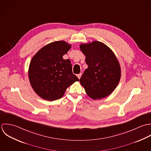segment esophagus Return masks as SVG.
I'll list each match as a JSON object with an SVG mask.
<instances>
[{"label":"esophagus","mask_w":151,"mask_h":151,"mask_svg":"<svg viewBox=\"0 0 151 151\" xmlns=\"http://www.w3.org/2000/svg\"><path fill=\"white\" fill-rule=\"evenodd\" d=\"M81 76H82V74H81V73H79V74H78V75H77V76H78V78L79 79L81 78Z\"/></svg>","instance_id":"obj_1"}]
</instances>
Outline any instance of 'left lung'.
<instances>
[{
  "instance_id": "left-lung-1",
  "label": "left lung",
  "mask_w": 151,
  "mask_h": 151,
  "mask_svg": "<svg viewBox=\"0 0 151 151\" xmlns=\"http://www.w3.org/2000/svg\"><path fill=\"white\" fill-rule=\"evenodd\" d=\"M80 48L88 66L80 79L81 85L92 99L108 96L120 80V66L115 54L109 47L97 41L82 44Z\"/></svg>"
}]
</instances>
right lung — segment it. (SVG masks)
I'll return each mask as SVG.
<instances>
[{"label": "right lung", "instance_id": "right-lung-1", "mask_svg": "<svg viewBox=\"0 0 151 151\" xmlns=\"http://www.w3.org/2000/svg\"><path fill=\"white\" fill-rule=\"evenodd\" d=\"M70 48L71 45L65 41H55L43 47L31 59L30 82L33 90L43 99H60L69 86L79 81L72 72L70 60L62 57Z\"/></svg>", "mask_w": 151, "mask_h": 151}]
</instances>
